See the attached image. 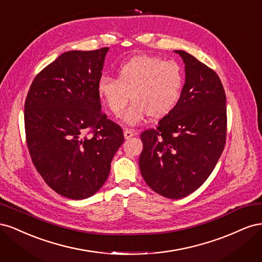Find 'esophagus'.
<instances>
[{"mask_svg":"<svg viewBox=\"0 0 262 262\" xmlns=\"http://www.w3.org/2000/svg\"><path fill=\"white\" fill-rule=\"evenodd\" d=\"M134 134H136V132H134V130H131V129H124V131H123V136L126 140L132 138Z\"/></svg>","mask_w":262,"mask_h":262,"instance_id":"1","label":"esophagus"}]
</instances>
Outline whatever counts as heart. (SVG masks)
Instances as JSON below:
<instances>
[{"instance_id": "1", "label": "heart", "mask_w": 262, "mask_h": 262, "mask_svg": "<svg viewBox=\"0 0 262 262\" xmlns=\"http://www.w3.org/2000/svg\"><path fill=\"white\" fill-rule=\"evenodd\" d=\"M184 82V71L177 61L141 54L122 62L117 68V78L102 75L97 93L115 116H120L132 98L124 121L133 125L148 116H168L181 97Z\"/></svg>"}]
</instances>
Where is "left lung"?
<instances>
[{"label": "left lung", "mask_w": 262, "mask_h": 262, "mask_svg": "<svg viewBox=\"0 0 262 262\" xmlns=\"http://www.w3.org/2000/svg\"><path fill=\"white\" fill-rule=\"evenodd\" d=\"M186 81L175 109L141 133L140 170L147 186L181 199L211 175L226 141V96L219 75L182 50Z\"/></svg>", "instance_id": "8db88e82"}]
</instances>
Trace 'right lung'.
I'll use <instances>...</instances> for the list:
<instances>
[{
  "label": "right lung",
  "instance_id": "right-lung-1",
  "mask_svg": "<svg viewBox=\"0 0 262 262\" xmlns=\"http://www.w3.org/2000/svg\"><path fill=\"white\" fill-rule=\"evenodd\" d=\"M109 48L62 53L30 85L25 101L29 154L46 184L72 200L96 193L124 141L101 112L97 83Z\"/></svg>",
  "mask_w": 262,
  "mask_h": 262
}]
</instances>
